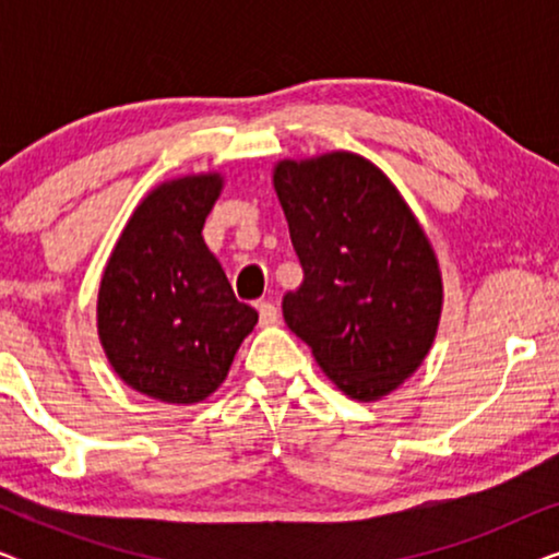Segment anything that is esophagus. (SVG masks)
<instances>
[{"mask_svg":"<svg viewBox=\"0 0 559 559\" xmlns=\"http://www.w3.org/2000/svg\"><path fill=\"white\" fill-rule=\"evenodd\" d=\"M257 310H259V323L262 325H274L280 320V310L274 302H259Z\"/></svg>","mask_w":559,"mask_h":559,"instance_id":"1","label":"esophagus"}]
</instances>
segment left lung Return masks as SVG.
Masks as SVG:
<instances>
[{
	"label": "left lung",
	"mask_w": 559,
	"mask_h": 559,
	"mask_svg": "<svg viewBox=\"0 0 559 559\" xmlns=\"http://www.w3.org/2000/svg\"><path fill=\"white\" fill-rule=\"evenodd\" d=\"M302 264L282 316L328 379L377 402L430 354L442 310L438 257L394 182L354 152L274 165Z\"/></svg>",
	"instance_id": "left-lung-1"
}]
</instances>
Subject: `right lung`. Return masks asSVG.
<instances>
[{"mask_svg": "<svg viewBox=\"0 0 559 559\" xmlns=\"http://www.w3.org/2000/svg\"><path fill=\"white\" fill-rule=\"evenodd\" d=\"M221 188L218 173H203L150 190L106 262L98 341L119 379L152 400L211 396L259 320L203 241Z\"/></svg>", "mask_w": 559, "mask_h": 559, "instance_id": "1", "label": "right lung"}]
</instances>
